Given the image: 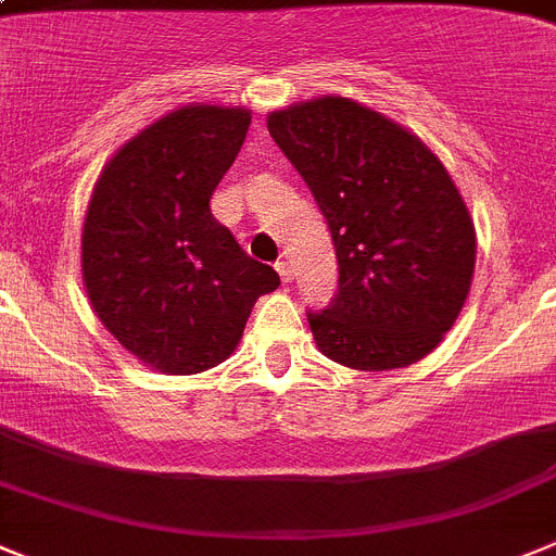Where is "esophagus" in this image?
I'll return each instance as SVG.
<instances>
[{
  "instance_id": "obj_1",
  "label": "esophagus",
  "mask_w": 556,
  "mask_h": 556,
  "mask_svg": "<svg viewBox=\"0 0 556 556\" xmlns=\"http://www.w3.org/2000/svg\"><path fill=\"white\" fill-rule=\"evenodd\" d=\"M275 269H278V275H281L283 283H292V278H294L292 264H289V262H278V264H275Z\"/></svg>"
}]
</instances>
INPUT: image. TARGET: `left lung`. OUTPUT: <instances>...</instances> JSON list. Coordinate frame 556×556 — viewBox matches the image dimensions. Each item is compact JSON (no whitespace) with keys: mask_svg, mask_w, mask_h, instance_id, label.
<instances>
[{"mask_svg":"<svg viewBox=\"0 0 556 556\" xmlns=\"http://www.w3.org/2000/svg\"><path fill=\"white\" fill-rule=\"evenodd\" d=\"M267 129L312 187L339 258V294L308 314L323 355L402 369L441 344L471 289L477 231L421 137L344 96L298 101Z\"/></svg>","mask_w":556,"mask_h":556,"instance_id":"obj_1","label":"left lung"}]
</instances>
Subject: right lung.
<instances>
[{
  "mask_svg": "<svg viewBox=\"0 0 556 556\" xmlns=\"http://www.w3.org/2000/svg\"><path fill=\"white\" fill-rule=\"evenodd\" d=\"M248 126L244 106H178L126 140L96 178L81 283L121 348L162 375L223 364L256 300L281 283L208 208Z\"/></svg>",
  "mask_w": 556,
  "mask_h": 556,
  "instance_id": "1",
  "label": "right lung"
}]
</instances>
